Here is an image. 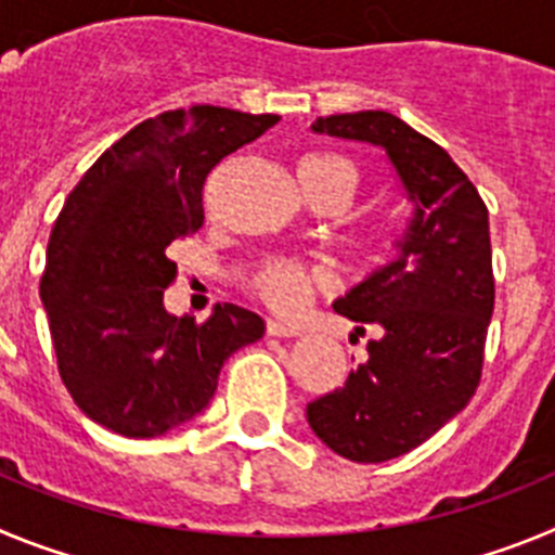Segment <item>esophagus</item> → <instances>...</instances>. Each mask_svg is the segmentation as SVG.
I'll list each match as a JSON object with an SVG mask.
<instances>
[{"label":"esophagus","mask_w":555,"mask_h":555,"mask_svg":"<svg viewBox=\"0 0 555 555\" xmlns=\"http://www.w3.org/2000/svg\"><path fill=\"white\" fill-rule=\"evenodd\" d=\"M267 333L274 338H294L300 336L302 327L297 325H288V322H281V320H269L267 322Z\"/></svg>","instance_id":"34e87169"}]
</instances>
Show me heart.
Segmentation results:
<instances>
[{"label":"heart","instance_id":"heart-1","mask_svg":"<svg viewBox=\"0 0 555 555\" xmlns=\"http://www.w3.org/2000/svg\"><path fill=\"white\" fill-rule=\"evenodd\" d=\"M302 185L308 197L322 208H347L361 185V171L345 155L327 152L302 164ZM331 283V272L313 263L294 261V258H267L249 274L253 288L269 308L281 313H292L311 297L317 288Z\"/></svg>","mask_w":555,"mask_h":555}]
</instances>
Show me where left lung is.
Wrapping results in <instances>:
<instances>
[{"label": "left lung", "instance_id": "8db88e82", "mask_svg": "<svg viewBox=\"0 0 555 555\" xmlns=\"http://www.w3.org/2000/svg\"><path fill=\"white\" fill-rule=\"evenodd\" d=\"M313 130L384 146L414 203L400 258L333 306L358 333L375 327L370 361L308 403L333 453L377 464L430 439L478 389L494 311L489 210L448 152L395 113H336Z\"/></svg>", "mask_w": 555, "mask_h": 555}]
</instances>
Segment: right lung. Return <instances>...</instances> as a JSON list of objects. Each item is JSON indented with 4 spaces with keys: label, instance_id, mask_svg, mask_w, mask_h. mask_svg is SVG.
I'll list each match as a JSON object with an SVG mask.
<instances>
[{
    "label": "right lung",
    "instance_id": "right-lung-1",
    "mask_svg": "<svg viewBox=\"0 0 555 555\" xmlns=\"http://www.w3.org/2000/svg\"><path fill=\"white\" fill-rule=\"evenodd\" d=\"M281 116L217 105L166 111L121 135L82 175L49 235L41 300L63 386L113 434L150 439L189 423L222 364L263 336V320L217 306L171 317L169 247L203 228V189L228 155Z\"/></svg>",
    "mask_w": 555,
    "mask_h": 555
}]
</instances>
